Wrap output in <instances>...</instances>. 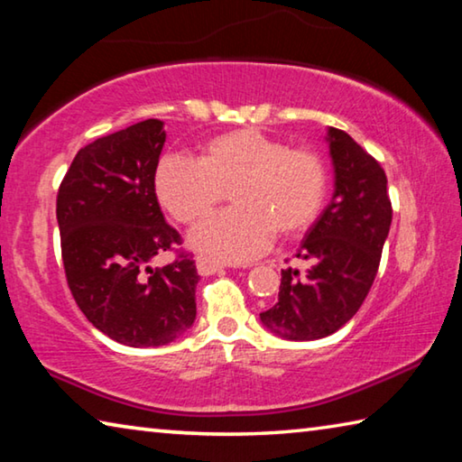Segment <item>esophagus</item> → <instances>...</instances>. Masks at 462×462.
<instances>
[{
    "label": "esophagus",
    "mask_w": 462,
    "mask_h": 462,
    "mask_svg": "<svg viewBox=\"0 0 462 462\" xmlns=\"http://www.w3.org/2000/svg\"><path fill=\"white\" fill-rule=\"evenodd\" d=\"M195 264H198V271L201 277H209V275H214V273H220L224 269L220 263L209 259V256H203V254H199L198 259H195Z\"/></svg>",
    "instance_id": "esophagus-1"
}]
</instances>
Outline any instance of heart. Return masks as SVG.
I'll use <instances>...</instances> for the list:
<instances>
[{
  "instance_id": "1",
  "label": "heart",
  "mask_w": 462,
  "mask_h": 462,
  "mask_svg": "<svg viewBox=\"0 0 462 462\" xmlns=\"http://www.w3.org/2000/svg\"><path fill=\"white\" fill-rule=\"evenodd\" d=\"M232 187L236 208L201 222L189 242L220 261H248L267 248L275 232L293 238L316 222L324 206L328 173L310 148L254 128L224 132L201 144L199 156L167 154L154 173L161 206L181 224L206 217Z\"/></svg>"
}]
</instances>
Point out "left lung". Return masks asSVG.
I'll return each mask as SVG.
<instances>
[{"label": "left lung", "mask_w": 462, "mask_h": 462, "mask_svg": "<svg viewBox=\"0 0 462 462\" xmlns=\"http://www.w3.org/2000/svg\"><path fill=\"white\" fill-rule=\"evenodd\" d=\"M326 143L334 193L295 254L314 264L306 275L281 271L279 301L261 314L263 326L285 340L326 338L356 314L377 275L393 214L379 162L338 128H328Z\"/></svg>", "instance_id": "obj_1"}]
</instances>
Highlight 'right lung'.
Masks as SVG:
<instances>
[{"instance_id":"1","label":"right lung","mask_w":462,"mask_h":462,"mask_svg":"<svg viewBox=\"0 0 462 462\" xmlns=\"http://www.w3.org/2000/svg\"><path fill=\"white\" fill-rule=\"evenodd\" d=\"M167 132L144 120L81 148L57 198L62 264L85 318L126 346H165L195 322L198 269L189 254L152 269L181 245L165 222L154 173Z\"/></svg>"}]
</instances>
